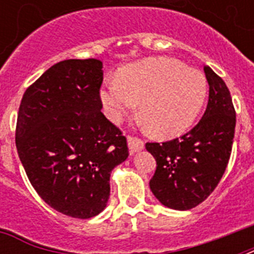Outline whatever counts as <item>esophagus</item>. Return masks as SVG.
<instances>
[{
  "mask_svg": "<svg viewBox=\"0 0 254 254\" xmlns=\"http://www.w3.org/2000/svg\"><path fill=\"white\" fill-rule=\"evenodd\" d=\"M127 146H129V150L133 154V153L142 150L143 142L139 138H135V137H127Z\"/></svg>",
  "mask_w": 254,
  "mask_h": 254,
  "instance_id": "34e87169",
  "label": "esophagus"
}]
</instances>
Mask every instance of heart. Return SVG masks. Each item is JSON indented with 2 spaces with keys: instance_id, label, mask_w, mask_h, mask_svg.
<instances>
[{
  "instance_id": "heart-1",
  "label": "heart",
  "mask_w": 254,
  "mask_h": 254,
  "mask_svg": "<svg viewBox=\"0 0 254 254\" xmlns=\"http://www.w3.org/2000/svg\"><path fill=\"white\" fill-rule=\"evenodd\" d=\"M207 80L196 68L170 58H149L120 69L100 89L104 113L119 123L139 103L151 134L173 138L189 129L204 105Z\"/></svg>"
}]
</instances>
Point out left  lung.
I'll return each mask as SVG.
<instances>
[{"label": "left lung", "instance_id": "1", "mask_svg": "<svg viewBox=\"0 0 254 254\" xmlns=\"http://www.w3.org/2000/svg\"><path fill=\"white\" fill-rule=\"evenodd\" d=\"M208 104L201 120L181 137L146 143L157 161L150 190L163 205L186 211L204 201L216 189L232 151L236 113L224 80L204 65Z\"/></svg>", "mask_w": 254, "mask_h": 254}]
</instances>
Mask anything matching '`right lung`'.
Masks as SVG:
<instances>
[{"label":"right lung","mask_w":254,"mask_h":254,"mask_svg":"<svg viewBox=\"0 0 254 254\" xmlns=\"http://www.w3.org/2000/svg\"><path fill=\"white\" fill-rule=\"evenodd\" d=\"M103 62L50 67L22 97L15 145L30 183L58 212L89 219L107 207L111 173L127 158V138L101 113Z\"/></svg>","instance_id":"right-lung-1"}]
</instances>
